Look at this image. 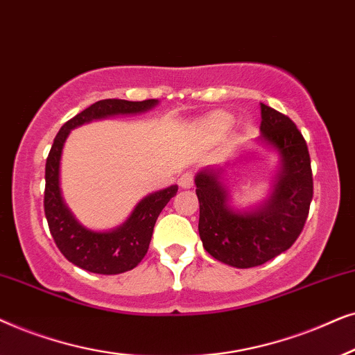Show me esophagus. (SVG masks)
I'll return each instance as SVG.
<instances>
[{
    "mask_svg": "<svg viewBox=\"0 0 355 355\" xmlns=\"http://www.w3.org/2000/svg\"><path fill=\"white\" fill-rule=\"evenodd\" d=\"M193 173L191 172H185L180 175V178H178V185L182 188H191L193 187Z\"/></svg>",
    "mask_w": 355,
    "mask_h": 355,
    "instance_id": "1",
    "label": "esophagus"
}]
</instances>
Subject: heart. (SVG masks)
<instances>
[{"mask_svg": "<svg viewBox=\"0 0 355 355\" xmlns=\"http://www.w3.org/2000/svg\"><path fill=\"white\" fill-rule=\"evenodd\" d=\"M230 121H232V118L227 115V113L216 112V113H211L209 116H206L205 120L201 121V128L209 131V133L219 135V133H224V131L229 128Z\"/></svg>", "mask_w": 355, "mask_h": 355, "instance_id": "obj_1", "label": "heart"}]
</instances>
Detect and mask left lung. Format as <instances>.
<instances>
[{
  "mask_svg": "<svg viewBox=\"0 0 355 355\" xmlns=\"http://www.w3.org/2000/svg\"><path fill=\"white\" fill-rule=\"evenodd\" d=\"M258 144L277 154L279 165L271 193L247 209L230 205L225 167L196 173L202 247L217 261L253 268L292 247L304 229L313 198L310 154L304 136L289 116L261 103Z\"/></svg>",
  "mask_w": 355,
  "mask_h": 355,
  "instance_id": "8db88e82",
  "label": "left lung"
}]
</instances>
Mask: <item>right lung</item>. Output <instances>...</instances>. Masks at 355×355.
Here are the masks:
<instances>
[{"mask_svg":"<svg viewBox=\"0 0 355 355\" xmlns=\"http://www.w3.org/2000/svg\"><path fill=\"white\" fill-rule=\"evenodd\" d=\"M157 98L143 102L105 98L87 107L61 126L45 165V217L56 247L76 266L96 274H120L133 269L148 253L155 220L165 205L177 195L178 187L144 196L121 225L110 230H92L76 219L60 188V162L71 130L84 123L116 115H136L157 105Z\"/></svg>","mask_w":355,"mask_h":355,"instance_id":"right-lung-1","label":"right lung"}]
</instances>
